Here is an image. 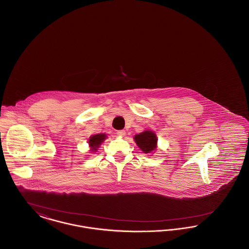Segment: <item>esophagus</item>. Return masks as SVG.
Segmentation results:
<instances>
[{
	"instance_id": "obj_1",
	"label": "esophagus",
	"mask_w": 249,
	"mask_h": 249,
	"mask_svg": "<svg viewBox=\"0 0 249 249\" xmlns=\"http://www.w3.org/2000/svg\"><path fill=\"white\" fill-rule=\"evenodd\" d=\"M117 134L119 135V137H123L126 134V132H125V130H118Z\"/></svg>"
}]
</instances>
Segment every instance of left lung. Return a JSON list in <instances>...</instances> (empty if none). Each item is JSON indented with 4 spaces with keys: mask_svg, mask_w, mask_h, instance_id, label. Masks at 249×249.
Segmentation results:
<instances>
[{
    "mask_svg": "<svg viewBox=\"0 0 249 249\" xmlns=\"http://www.w3.org/2000/svg\"><path fill=\"white\" fill-rule=\"evenodd\" d=\"M133 139L144 154H153L157 149L158 138L153 130H143L141 133L135 134Z\"/></svg>",
    "mask_w": 249,
    "mask_h": 249,
    "instance_id": "obj_1",
    "label": "left lung"
}]
</instances>
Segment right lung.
<instances>
[{"label": "right lung", "mask_w": 249, "mask_h": 249, "mask_svg": "<svg viewBox=\"0 0 249 249\" xmlns=\"http://www.w3.org/2000/svg\"><path fill=\"white\" fill-rule=\"evenodd\" d=\"M107 134L106 133H98L91 135L89 139V145L90 147V151L95 152L98 150L102 142H104L107 139Z\"/></svg>", "instance_id": "right-lung-1"}]
</instances>
